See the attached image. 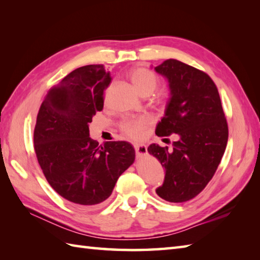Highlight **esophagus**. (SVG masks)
I'll return each instance as SVG.
<instances>
[{
	"instance_id": "34e87169",
	"label": "esophagus",
	"mask_w": 260,
	"mask_h": 260,
	"mask_svg": "<svg viewBox=\"0 0 260 260\" xmlns=\"http://www.w3.org/2000/svg\"><path fill=\"white\" fill-rule=\"evenodd\" d=\"M135 152L137 156H143L147 154V147L144 144H136L135 145Z\"/></svg>"
}]
</instances>
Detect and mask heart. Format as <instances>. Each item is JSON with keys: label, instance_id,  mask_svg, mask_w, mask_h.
Masks as SVG:
<instances>
[{"label": "heart", "instance_id": "1", "mask_svg": "<svg viewBox=\"0 0 260 260\" xmlns=\"http://www.w3.org/2000/svg\"><path fill=\"white\" fill-rule=\"evenodd\" d=\"M131 80L135 89L143 97L151 96L157 89L159 85L158 77L144 67H137L131 71ZM147 123L144 119H131L121 124L120 128L124 133L135 141L141 140L143 131L145 129Z\"/></svg>", "mask_w": 260, "mask_h": 260}]
</instances>
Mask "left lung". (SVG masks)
<instances>
[{"instance_id": "left-lung-1", "label": "left lung", "mask_w": 260, "mask_h": 260, "mask_svg": "<svg viewBox=\"0 0 260 260\" xmlns=\"http://www.w3.org/2000/svg\"><path fill=\"white\" fill-rule=\"evenodd\" d=\"M155 71L168 78L171 93L155 134L178 135L172 148L156 144L147 148L165 169L156 193L165 201L185 202L207 186L221 162L228 142L227 119L209 75L175 59L165 60Z\"/></svg>"}]
</instances>
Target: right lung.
I'll return each mask as SVG.
<instances>
[{"instance_id":"1","label":"right lung","mask_w":260,"mask_h":260,"mask_svg":"<svg viewBox=\"0 0 260 260\" xmlns=\"http://www.w3.org/2000/svg\"><path fill=\"white\" fill-rule=\"evenodd\" d=\"M112 81L103 64L71 71L48 91L33 133L39 165L59 196L79 207L110 197L118 178L135 161L131 143L89 137L92 117L104 107V91Z\"/></svg>"}]
</instances>
